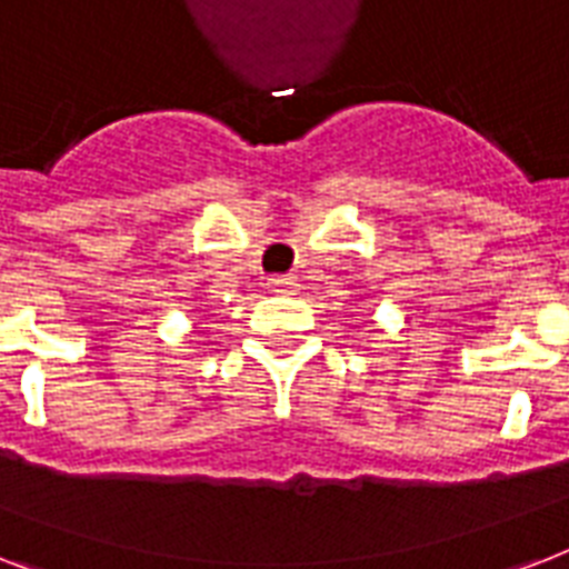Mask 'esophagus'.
Masks as SVG:
<instances>
[{"label": "esophagus", "mask_w": 569, "mask_h": 569, "mask_svg": "<svg viewBox=\"0 0 569 569\" xmlns=\"http://www.w3.org/2000/svg\"><path fill=\"white\" fill-rule=\"evenodd\" d=\"M268 286H271V289L280 295H298V289H301V280H298L295 274H277L268 280Z\"/></svg>", "instance_id": "1"}]
</instances>
